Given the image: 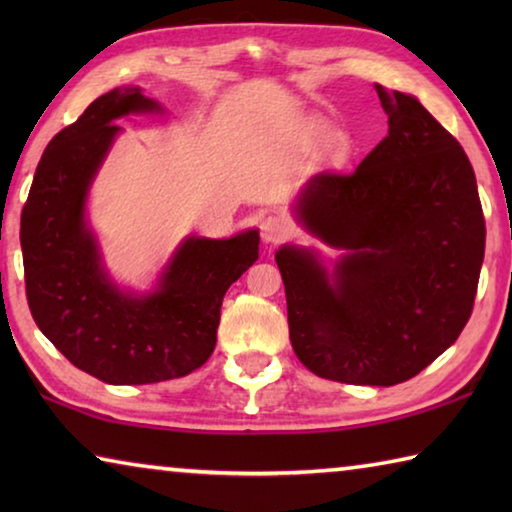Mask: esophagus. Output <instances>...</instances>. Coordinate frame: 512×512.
I'll return each instance as SVG.
<instances>
[{"label": "esophagus", "mask_w": 512, "mask_h": 512, "mask_svg": "<svg viewBox=\"0 0 512 512\" xmlns=\"http://www.w3.org/2000/svg\"><path fill=\"white\" fill-rule=\"evenodd\" d=\"M291 235V221L282 214H271L262 221V239L266 244H280Z\"/></svg>", "instance_id": "34e87169"}]
</instances>
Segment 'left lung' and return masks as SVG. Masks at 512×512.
<instances>
[{"label":"left lung","mask_w":512,"mask_h":512,"mask_svg":"<svg viewBox=\"0 0 512 512\" xmlns=\"http://www.w3.org/2000/svg\"><path fill=\"white\" fill-rule=\"evenodd\" d=\"M388 135L352 173L300 189L311 246L275 253L296 357L318 377L393 386L438 359L472 314L485 250L474 169L463 146L404 92L377 85Z\"/></svg>","instance_id":"obj_1"}]
</instances>
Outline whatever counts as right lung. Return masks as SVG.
I'll return each mask as SVG.
<instances>
[{"label": "right lung", "mask_w": 512, "mask_h": 512, "mask_svg": "<svg viewBox=\"0 0 512 512\" xmlns=\"http://www.w3.org/2000/svg\"><path fill=\"white\" fill-rule=\"evenodd\" d=\"M140 88L92 101L42 153L22 210L20 244L33 320L88 375L106 384L185 377L210 359L221 302L259 257V230L185 237L149 291L121 289L103 264L88 196L128 115H160Z\"/></svg>", "instance_id": "add662e5"}]
</instances>
